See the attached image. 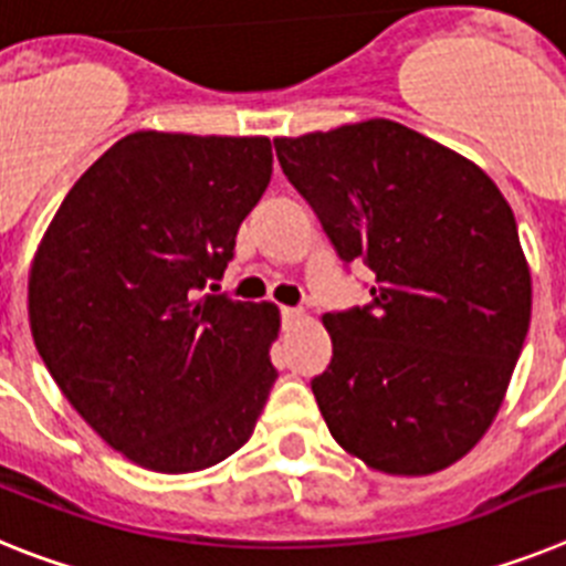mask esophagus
Masks as SVG:
<instances>
[{"instance_id":"1","label":"esophagus","mask_w":566,"mask_h":566,"mask_svg":"<svg viewBox=\"0 0 566 566\" xmlns=\"http://www.w3.org/2000/svg\"><path fill=\"white\" fill-rule=\"evenodd\" d=\"M282 316L287 322H296V318H302V307H282Z\"/></svg>"}]
</instances>
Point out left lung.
<instances>
[{
	"label": "left lung",
	"instance_id": "obj_1",
	"mask_svg": "<svg viewBox=\"0 0 566 566\" xmlns=\"http://www.w3.org/2000/svg\"><path fill=\"white\" fill-rule=\"evenodd\" d=\"M273 145L338 259L376 276L370 304L322 318L333 358L311 387L331 436L381 473L444 470L493 424L530 331L507 199L390 119Z\"/></svg>",
	"mask_w": 566,
	"mask_h": 566
}]
</instances>
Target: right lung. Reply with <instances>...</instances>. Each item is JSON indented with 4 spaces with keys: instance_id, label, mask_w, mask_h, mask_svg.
Here are the masks:
<instances>
[{
    "instance_id": "obj_1",
    "label": "right lung",
    "mask_w": 566,
    "mask_h": 566,
    "mask_svg": "<svg viewBox=\"0 0 566 566\" xmlns=\"http://www.w3.org/2000/svg\"><path fill=\"white\" fill-rule=\"evenodd\" d=\"M270 174L264 136L139 130L87 167L39 244V356L73 410L139 467L219 464L268 401L279 311L201 290L222 279Z\"/></svg>"
}]
</instances>
